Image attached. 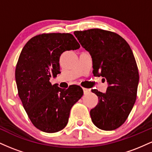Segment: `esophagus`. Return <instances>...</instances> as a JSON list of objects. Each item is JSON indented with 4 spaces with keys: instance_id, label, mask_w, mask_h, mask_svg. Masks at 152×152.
<instances>
[{
    "instance_id": "34e87169",
    "label": "esophagus",
    "mask_w": 152,
    "mask_h": 152,
    "mask_svg": "<svg viewBox=\"0 0 152 152\" xmlns=\"http://www.w3.org/2000/svg\"><path fill=\"white\" fill-rule=\"evenodd\" d=\"M83 93L84 94H88L91 92V90L89 88H83Z\"/></svg>"
}]
</instances>
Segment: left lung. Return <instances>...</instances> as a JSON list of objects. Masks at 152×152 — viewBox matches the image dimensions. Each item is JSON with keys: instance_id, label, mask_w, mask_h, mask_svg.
I'll use <instances>...</instances> for the list:
<instances>
[{"instance_id": "1", "label": "left lung", "mask_w": 152, "mask_h": 152, "mask_svg": "<svg viewBox=\"0 0 152 152\" xmlns=\"http://www.w3.org/2000/svg\"><path fill=\"white\" fill-rule=\"evenodd\" d=\"M83 48L89 52L93 74L107 81L106 93L92 89L99 103L90 111L96 126L111 131L121 126L136 102L139 71L129 45L121 36L99 28L74 31Z\"/></svg>"}]
</instances>
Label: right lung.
<instances>
[{
	"label": "right lung",
	"mask_w": 152,
	"mask_h": 152,
	"mask_svg": "<svg viewBox=\"0 0 152 152\" xmlns=\"http://www.w3.org/2000/svg\"><path fill=\"white\" fill-rule=\"evenodd\" d=\"M79 48L72 34L52 33L34 36L21 50L15 72L18 96L32 124L42 132L65 128L71 107L83 96L77 85L64 90L49 81L61 73L62 53Z\"/></svg>",
	"instance_id": "add662e5"
}]
</instances>
